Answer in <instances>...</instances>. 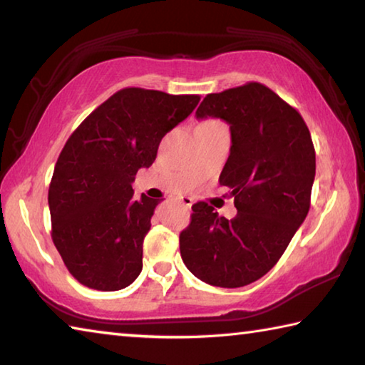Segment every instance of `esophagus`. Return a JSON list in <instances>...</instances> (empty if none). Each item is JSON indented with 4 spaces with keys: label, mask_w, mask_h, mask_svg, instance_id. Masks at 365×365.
I'll return each instance as SVG.
<instances>
[{
    "label": "esophagus",
    "mask_w": 365,
    "mask_h": 365,
    "mask_svg": "<svg viewBox=\"0 0 365 365\" xmlns=\"http://www.w3.org/2000/svg\"><path fill=\"white\" fill-rule=\"evenodd\" d=\"M180 205H183L185 207L190 209L191 206H193V200H191V197H188V196H182L180 197Z\"/></svg>",
    "instance_id": "1"
}]
</instances>
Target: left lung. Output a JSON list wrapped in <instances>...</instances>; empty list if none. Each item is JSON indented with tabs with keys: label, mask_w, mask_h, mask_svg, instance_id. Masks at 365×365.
<instances>
[{
	"label": "left lung",
	"mask_w": 365,
	"mask_h": 365,
	"mask_svg": "<svg viewBox=\"0 0 365 365\" xmlns=\"http://www.w3.org/2000/svg\"><path fill=\"white\" fill-rule=\"evenodd\" d=\"M196 117L230 123V156L219 182L230 190L238 212L228 220L205 201L191 206L180 255L209 285H250L279 262L311 207V132L298 110L259 82L207 95Z\"/></svg>",
	"instance_id": "1"
}]
</instances>
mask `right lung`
Instances as JSON below:
<instances>
[{
	"label": "right lung",
	"instance_id": "obj_1",
	"mask_svg": "<svg viewBox=\"0 0 365 365\" xmlns=\"http://www.w3.org/2000/svg\"><path fill=\"white\" fill-rule=\"evenodd\" d=\"M200 100L128 86L100 104L66 141L48 190L51 238L82 285L117 292L140 275L143 240L159 201L133 197L132 182Z\"/></svg>",
	"mask_w": 365,
	"mask_h": 365
}]
</instances>
